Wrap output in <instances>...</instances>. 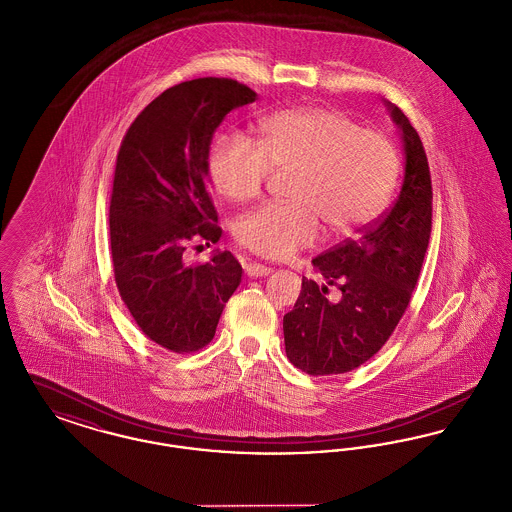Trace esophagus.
Segmentation results:
<instances>
[{"label": "esophagus", "instance_id": "34e87169", "mask_svg": "<svg viewBox=\"0 0 512 512\" xmlns=\"http://www.w3.org/2000/svg\"><path fill=\"white\" fill-rule=\"evenodd\" d=\"M245 274H247L249 278L268 276V274H270V268L263 267V265H257V263H249V265H245Z\"/></svg>", "mask_w": 512, "mask_h": 512}]
</instances>
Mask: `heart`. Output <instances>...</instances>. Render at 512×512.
<instances>
[{
	"instance_id": "heart-1",
	"label": "heart",
	"mask_w": 512,
	"mask_h": 512,
	"mask_svg": "<svg viewBox=\"0 0 512 512\" xmlns=\"http://www.w3.org/2000/svg\"><path fill=\"white\" fill-rule=\"evenodd\" d=\"M209 178L226 199H257L270 171H293L288 199L268 203L236 222V240L265 259H290L317 244L320 220L349 236L376 219L397 178L390 142L340 111L284 109L259 124V144L222 134L209 153Z\"/></svg>"
}]
</instances>
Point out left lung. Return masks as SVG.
Instances as JSON below:
<instances>
[{"label": "left lung", "mask_w": 512, "mask_h": 512, "mask_svg": "<svg viewBox=\"0 0 512 512\" xmlns=\"http://www.w3.org/2000/svg\"><path fill=\"white\" fill-rule=\"evenodd\" d=\"M399 128L405 153L401 192L390 211L313 259L326 284L303 278L292 311L284 315L286 355L313 376L343 374L366 363L388 341L409 307L432 232V180L426 151L413 124L384 101ZM328 285L342 292L326 297Z\"/></svg>", "instance_id": "1"}]
</instances>
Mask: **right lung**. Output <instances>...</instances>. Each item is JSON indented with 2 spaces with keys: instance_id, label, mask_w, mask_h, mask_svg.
Returning <instances> with one entry per match:
<instances>
[{
  "instance_id": "obj_1",
  "label": "right lung",
  "mask_w": 512,
  "mask_h": 512,
  "mask_svg": "<svg viewBox=\"0 0 512 512\" xmlns=\"http://www.w3.org/2000/svg\"><path fill=\"white\" fill-rule=\"evenodd\" d=\"M257 94L232 78H195L153 99L122 140L109 207L117 288L147 338L174 353L205 347L242 282L230 251L184 263L186 245L219 242L209 149L224 117Z\"/></svg>"
}]
</instances>
